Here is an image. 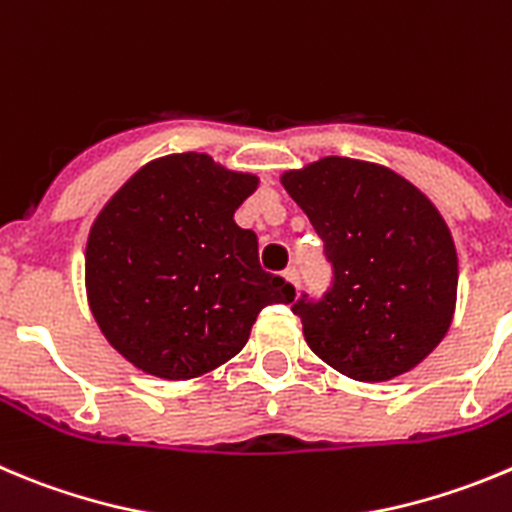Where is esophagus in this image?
<instances>
[{"mask_svg": "<svg viewBox=\"0 0 512 512\" xmlns=\"http://www.w3.org/2000/svg\"><path fill=\"white\" fill-rule=\"evenodd\" d=\"M284 279H287L289 284H292V287H299V271H297V266H289V269L284 271Z\"/></svg>", "mask_w": 512, "mask_h": 512, "instance_id": "1", "label": "esophagus"}]
</instances>
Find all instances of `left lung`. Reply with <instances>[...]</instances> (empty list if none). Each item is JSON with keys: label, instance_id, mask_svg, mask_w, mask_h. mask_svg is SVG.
Here are the masks:
<instances>
[{"label": "left lung", "instance_id": "left-lung-1", "mask_svg": "<svg viewBox=\"0 0 512 512\" xmlns=\"http://www.w3.org/2000/svg\"><path fill=\"white\" fill-rule=\"evenodd\" d=\"M325 243L332 287L292 307L317 358L353 381L409 373L447 335L457 248L429 198L375 162L322 157L281 175Z\"/></svg>", "mask_w": 512, "mask_h": 512}]
</instances>
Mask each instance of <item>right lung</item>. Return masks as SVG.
Returning <instances> with one entry per match:
<instances>
[{
	"label": "right lung",
	"instance_id": "1",
	"mask_svg": "<svg viewBox=\"0 0 512 512\" xmlns=\"http://www.w3.org/2000/svg\"><path fill=\"white\" fill-rule=\"evenodd\" d=\"M256 187V175L182 152L144 164L103 205L86 246L88 307L134 368L198 378L241 353L261 309L294 302L233 220Z\"/></svg>",
	"mask_w": 512,
	"mask_h": 512
}]
</instances>
